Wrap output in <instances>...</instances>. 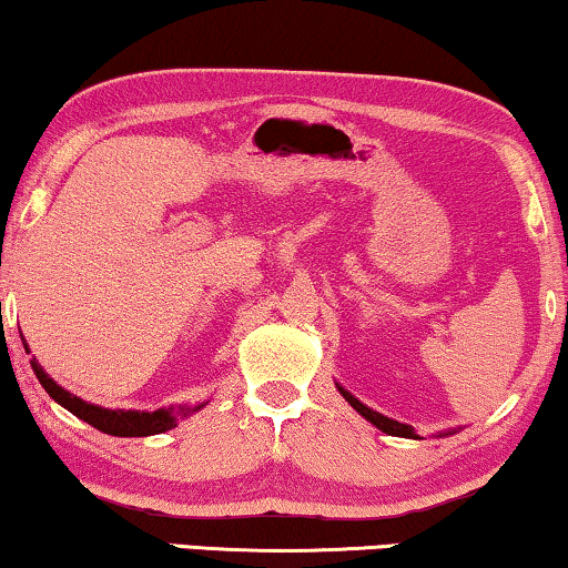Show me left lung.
Returning <instances> with one entry per match:
<instances>
[{
    "label": "left lung",
    "instance_id": "8db88e82",
    "mask_svg": "<svg viewBox=\"0 0 568 568\" xmlns=\"http://www.w3.org/2000/svg\"><path fill=\"white\" fill-rule=\"evenodd\" d=\"M337 390L345 396L347 404H351L357 414H361L363 418H368V422H371L373 426H378V429H381L383 434H388V436H404V439H418V434H416L408 424L394 422V418H388V416H383V414H378V412H373V408L361 404V400H357L353 394H347V390H345L343 386H337Z\"/></svg>",
    "mask_w": 568,
    "mask_h": 568
}]
</instances>
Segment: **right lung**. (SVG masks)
Wrapping results in <instances>:
<instances>
[{
  "label": "right lung",
  "mask_w": 568,
  "mask_h": 568,
  "mask_svg": "<svg viewBox=\"0 0 568 568\" xmlns=\"http://www.w3.org/2000/svg\"><path fill=\"white\" fill-rule=\"evenodd\" d=\"M22 345L24 351L30 353L28 343H24L22 337ZM34 375H38V381L42 383V388L48 390L52 400H58L60 406L68 408L73 416L83 418L85 424H91L93 429H99L103 434H111V436H152V434H162V432H170L178 426V418L182 416H190L200 406H170V408H156V412H121V408H101L95 404H89V400L78 398L73 394H68L63 386H58L55 381L50 378V375L42 371V365L34 361H30Z\"/></svg>",
  "instance_id": "right-lung-1"
}]
</instances>
